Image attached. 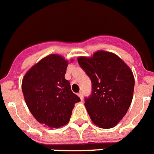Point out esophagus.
Here are the masks:
<instances>
[{
    "mask_svg": "<svg viewBox=\"0 0 154 154\" xmlns=\"http://www.w3.org/2000/svg\"><path fill=\"white\" fill-rule=\"evenodd\" d=\"M77 95H78V97H79L80 98H81V100H82V99H83V94H82V92L78 93V94H77Z\"/></svg>",
    "mask_w": 154,
    "mask_h": 154,
    "instance_id": "34e87169",
    "label": "esophagus"
}]
</instances>
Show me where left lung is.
Returning a JSON list of instances; mask_svg holds the SVG:
<instances>
[{
	"instance_id": "8db88e82",
	"label": "left lung",
	"mask_w": 154,
	"mask_h": 154,
	"mask_svg": "<svg viewBox=\"0 0 154 154\" xmlns=\"http://www.w3.org/2000/svg\"><path fill=\"white\" fill-rule=\"evenodd\" d=\"M77 61L92 82V94L85 106L91 121L101 129L116 126L126 114L134 90L130 68L115 53L98 50Z\"/></svg>"
}]
</instances>
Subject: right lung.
Segmentation results:
<instances>
[{"mask_svg":"<svg viewBox=\"0 0 154 154\" xmlns=\"http://www.w3.org/2000/svg\"><path fill=\"white\" fill-rule=\"evenodd\" d=\"M68 65L62 56L49 54L23 77L21 89L29 109L37 122L51 129L67 124L75 103L81 101L65 78Z\"/></svg>","mask_w":154,"mask_h":154,"instance_id":"add662e5","label":"right lung"}]
</instances>
